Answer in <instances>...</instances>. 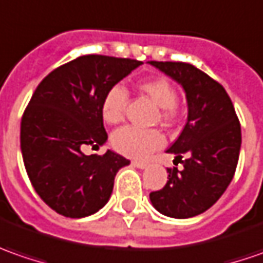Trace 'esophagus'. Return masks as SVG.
Returning <instances> with one entry per match:
<instances>
[{"label": "esophagus", "instance_id": "1", "mask_svg": "<svg viewBox=\"0 0 263 263\" xmlns=\"http://www.w3.org/2000/svg\"><path fill=\"white\" fill-rule=\"evenodd\" d=\"M132 166L138 168H145L147 167V163H144V161H132Z\"/></svg>", "mask_w": 263, "mask_h": 263}]
</instances>
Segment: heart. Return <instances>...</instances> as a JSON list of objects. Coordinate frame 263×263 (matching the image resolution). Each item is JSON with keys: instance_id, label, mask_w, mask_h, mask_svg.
<instances>
[{"instance_id": "obj_1", "label": "heart", "mask_w": 263, "mask_h": 263, "mask_svg": "<svg viewBox=\"0 0 263 263\" xmlns=\"http://www.w3.org/2000/svg\"><path fill=\"white\" fill-rule=\"evenodd\" d=\"M141 93L161 109L160 118L164 123H172L177 118V91L166 77L144 80L138 84ZM128 104V91L122 86H112L102 100V118L106 123L115 125L121 122ZM112 147L122 156L131 159H145L153 151L164 144V137L159 129H140L135 126H123L114 132Z\"/></svg>"}]
</instances>
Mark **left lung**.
I'll return each instance as SVG.
<instances>
[{"label":"left lung","instance_id":"1","mask_svg":"<svg viewBox=\"0 0 263 263\" xmlns=\"http://www.w3.org/2000/svg\"><path fill=\"white\" fill-rule=\"evenodd\" d=\"M149 64L183 87L187 102V122L167 149L183 168H167V183L151 192L149 201L163 215L191 218L211 208L230 185L241 145L240 122L224 87L201 69L185 62Z\"/></svg>","mask_w":263,"mask_h":263}]
</instances>
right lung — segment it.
<instances>
[{
	"label": "right lung",
	"instance_id": "1",
	"mask_svg": "<svg viewBox=\"0 0 263 263\" xmlns=\"http://www.w3.org/2000/svg\"><path fill=\"white\" fill-rule=\"evenodd\" d=\"M141 61L84 55L41 81L24 110L20 145L34 191L53 211L83 218L107 204L115 176L129 160L107 149L86 156L107 140L102 118L106 91Z\"/></svg>",
	"mask_w": 263,
	"mask_h": 263
}]
</instances>
